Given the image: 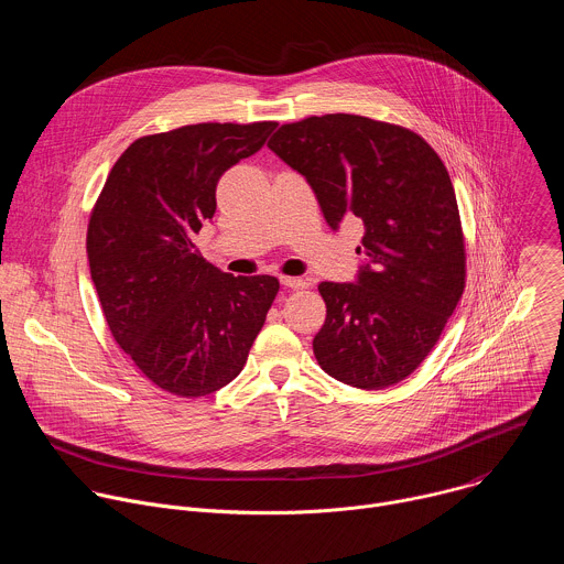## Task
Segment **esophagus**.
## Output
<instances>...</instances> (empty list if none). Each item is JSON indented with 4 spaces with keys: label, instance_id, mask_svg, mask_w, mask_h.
Segmentation results:
<instances>
[{
    "label": "esophagus",
    "instance_id": "obj_1",
    "mask_svg": "<svg viewBox=\"0 0 564 564\" xmlns=\"http://www.w3.org/2000/svg\"><path fill=\"white\" fill-rule=\"evenodd\" d=\"M281 285H285V288H290V290H303V288H307V283H305L303 279H299V276H281Z\"/></svg>",
    "mask_w": 564,
    "mask_h": 564
}]
</instances>
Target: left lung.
Segmentation results:
<instances>
[{"instance_id": "1", "label": "left lung", "mask_w": 564, "mask_h": 564, "mask_svg": "<svg viewBox=\"0 0 564 564\" xmlns=\"http://www.w3.org/2000/svg\"><path fill=\"white\" fill-rule=\"evenodd\" d=\"M268 147L310 183L333 229L364 223L355 283L318 285L326 324L312 341L330 377L381 390L429 357L466 285L455 189L415 131L352 113L281 124Z\"/></svg>"}]
</instances>
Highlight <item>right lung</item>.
Listing matches in <instances>:
<instances>
[{
  "mask_svg": "<svg viewBox=\"0 0 564 564\" xmlns=\"http://www.w3.org/2000/svg\"><path fill=\"white\" fill-rule=\"evenodd\" d=\"M276 122H200L133 140L91 209L87 257L107 326L138 370L176 397H205L243 370L279 294L196 250L218 178Z\"/></svg>",
  "mask_w": 564,
  "mask_h": 564,
  "instance_id": "obj_1",
  "label": "right lung"
}]
</instances>
